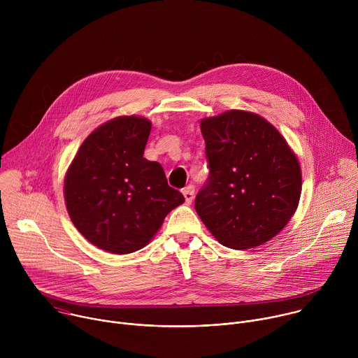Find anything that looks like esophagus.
Listing matches in <instances>:
<instances>
[{"mask_svg":"<svg viewBox=\"0 0 358 358\" xmlns=\"http://www.w3.org/2000/svg\"><path fill=\"white\" fill-rule=\"evenodd\" d=\"M182 195H184V198H185V203H187V206H189V203H191L192 199H194V187H192V185L185 187V188L182 189Z\"/></svg>","mask_w":358,"mask_h":358,"instance_id":"34e87169","label":"esophagus"}]
</instances>
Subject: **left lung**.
<instances>
[{
	"label": "left lung",
	"instance_id": "obj_1",
	"mask_svg": "<svg viewBox=\"0 0 358 358\" xmlns=\"http://www.w3.org/2000/svg\"><path fill=\"white\" fill-rule=\"evenodd\" d=\"M208 180L195 211L220 243L232 249L259 246L293 217L301 173L297 157L264 117L229 110L201 122Z\"/></svg>",
	"mask_w": 358,
	"mask_h": 358
}]
</instances>
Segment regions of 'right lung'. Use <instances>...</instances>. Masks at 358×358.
I'll return each instance as SVG.
<instances>
[{
	"label": "right lung",
	"instance_id": "right-lung-1",
	"mask_svg": "<svg viewBox=\"0 0 358 358\" xmlns=\"http://www.w3.org/2000/svg\"><path fill=\"white\" fill-rule=\"evenodd\" d=\"M151 123L123 116L82 143L65 178V201L78 231L110 253L145 246L184 196L167 182L160 163L143 157Z\"/></svg>",
	"mask_w": 358,
	"mask_h": 358
}]
</instances>
